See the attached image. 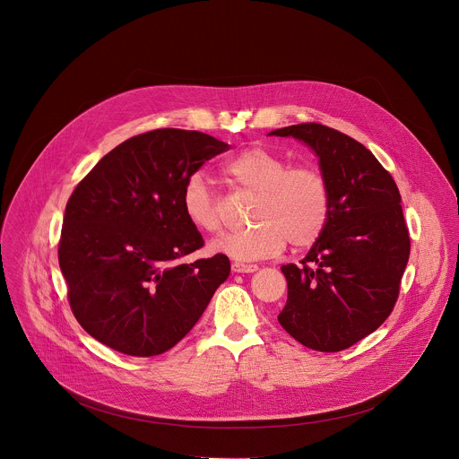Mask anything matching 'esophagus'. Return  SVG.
Masks as SVG:
<instances>
[{
	"instance_id": "1",
	"label": "esophagus",
	"mask_w": 459,
	"mask_h": 459,
	"mask_svg": "<svg viewBox=\"0 0 459 459\" xmlns=\"http://www.w3.org/2000/svg\"><path fill=\"white\" fill-rule=\"evenodd\" d=\"M257 264H245V263H232V272L236 273H254L257 272Z\"/></svg>"
}]
</instances>
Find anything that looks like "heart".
Instances as JSON below:
<instances>
[{
    "mask_svg": "<svg viewBox=\"0 0 459 459\" xmlns=\"http://www.w3.org/2000/svg\"><path fill=\"white\" fill-rule=\"evenodd\" d=\"M225 173L238 187L257 195L252 212L255 225L212 239V252L241 261L263 259L282 252L288 241L293 248H307L324 234L331 214V193L316 166H291L284 155L254 146L232 157L225 164ZM182 205L196 229L220 230V200L200 173L187 177Z\"/></svg>",
    "mask_w": 459,
    "mask_h": 459,
    "instance_id": "heart-1",
    "label": "heart"
}]
</instances>
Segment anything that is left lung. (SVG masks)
Wrapping results in <instances>:
<instances>
[{"mask_svg": "<svg viewBox=\"0 0 459 459\" xmlns=\"http://www.w3.org/2000/svg\"><path fill=\"white\" fill-rule=\"evenodd\" d=\"M309 144L329 184L331 214L302 264H284V331L304 347L340 352L390 316L401 291L411 239L401 193L374 153L320 123L270 132Z\"/></svg>", "mask_w": 459, "mask_h": 459, "instance_id": "obj_1", "label": "left lung"}]
</instances>
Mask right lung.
I'll return each mask as SVG.
<instances>
[{"instance_id": "obj_1", "label": "right lung", "mask_w": 459, "mask_h": 459, "mask_svg": "<svg viewBox=\"0 0 459 459\" xmlns=\"http://www.w3.org/2000/svg\"><path fill=\"white\" fill-rule=\"evenodd\" d=\"M230 146L204 132L157 128L108 152L71 193L58 264L78 324L135 358L175 347L230 273L223 254L182 263L204 238L182 205L184 184Z\"/></svg>"}]
</instances>
